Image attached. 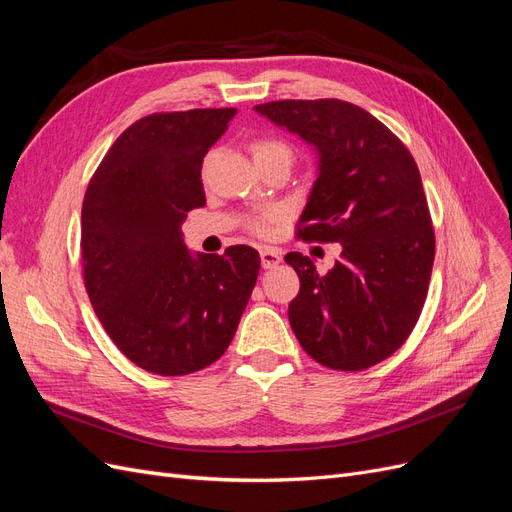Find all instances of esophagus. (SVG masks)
Masks as SVG:
<instances>
[{"label":"esophagus","instance_id":"34e87169","mask_svg":"<svg viewBox=\"0 0 512 512\" xmlns=\"http://www.w3.org/2000/svg\"><path fill=\"white\" fill-rule=\"evenodd\" d=\"M282 262V254L273 250V247H262L260 250V265L265 269H273Z\"/></svg>","mask_w":512,"mask_h":512}]
</instances>
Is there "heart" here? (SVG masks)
Returning <instances> with one entry per match:
<instances>
[{
    "mask_svg": "<svg viewBox=\"0 0 512 512\" xmlns=\"http://www.w3.org/2000/svg\"><path fill=\"white\" fill-rule=\"evenodd\" d=\"M265 156H288L290 158V147L282 141H273V138H262V141L254 143V158H265ZM277 220V211H265L260 213L258 218L250 222L252 232L256 235H269L271 224Z\"/></svg>",
    "mask_w": 512,
    "mask_h": 512,
    "instance_id": "heart-1",
    "label": "heart"
}]
</instances>
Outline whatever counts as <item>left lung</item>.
<instances>
[{"label": "left lung", "instance_id": "1", "mask_svg": "<svg viewBox=\"0 0 512 512\" xmlns=\"http://www.w3.org/2000/svg\"><path fill=\"white\" fill-rule=\"evenodd\" d=\"M256 111L318 149V179L297 237L342 245L327 275L307 256L286 254L301 280L288 305L294 335L329 369L361 371L389 359L423 312L436 256L412 153L382 121L344 100H280Z\"/></svg>", "mask_w": 512, "mask_h": 512}]
</instances>
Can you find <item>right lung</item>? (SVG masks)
Wrapping results in <instances>:
<instances>
[{
	"mask_svg": "<svg viewBox=\"0 0 512 512\" xmlns=\"http://www.w3.org/2000/svg\"><path fill=\"white\" fill-rule=\"evenodd\" d=\"M237 108L134 121L91 177L81 213L83 280L104 331L158 376L194 374L230 346L260 271L250 245L192 256L181 224L205 207L203 158Z\"/></svg>",
	"mask_w": 512,
	"mask_h": 512,
	"instance_id": "obj_1",
	"label": "right lung"
}]
</instances>
